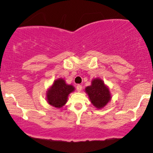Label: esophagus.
I'll return each mask as SVG.
<instances>
[{
  "instance_id": "esophagus-1",
  "label": "esophagus",
  "mask_w": 153,
  "mask_h": 153,
  "mask_svg": "<svg viewBox=\"0 0 153 153\" xmlns=\"http://www.w3.org/2000/svg\"><path fill=\"white\" fill-rule=\"evenodd\" d=\"M82 87L81 85H78L76 86V90H77V91H78V92H80L82 90Z\"/></svg>"
}]
</instances>
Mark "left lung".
I'll use <instances>...</instances> for the list:
<instances>
[{
	"instance_id": "1",
	"label": "left lung",
	"mask_w": 153,
	"mask_h": 153,
	"mask_svg": "<svg viewBox=\"0 0 153 153\" xmlns=\"http://www.w3.org/2000/svg\"><path fill=\"white\" fill-rule=\"evenodd\" d=\"M85 91L88 96L91 102L99 109L106 106L111 99L109 89L100 78L94 79L91 85L85 88Z\"/></svg>"
}]
</instances>
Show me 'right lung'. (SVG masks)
<instances>
[{"mask_svg":"<svg viewBox=\"0 0 153 153\" xmlns=\"http://www.w3.org/2000/svg\"><path fill=\"white\" fill-rule=\"evenodd\" d=\"M74 91L75 88L66 84L64 79H57L47 91V102L55 108H61L67 103L68 95Z\"/></svg>","mask_w":153,"mask_h":153,"instance_id":"right-lung-1","label":"right lung"}]
</instances>
